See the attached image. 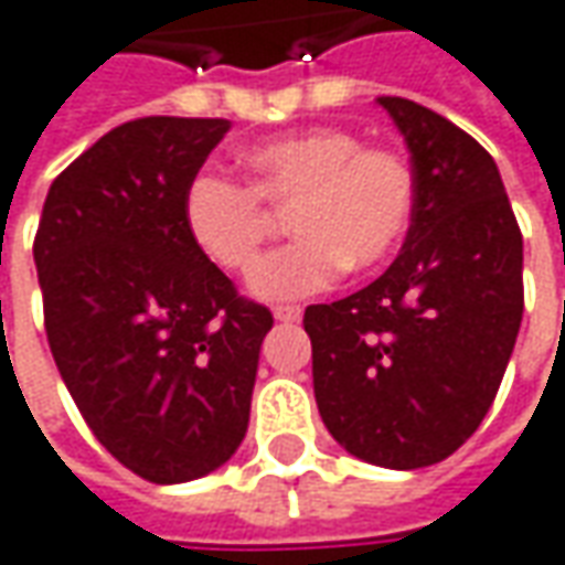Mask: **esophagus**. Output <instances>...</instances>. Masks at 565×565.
Wrapping results in <instances>:
<instances>
[{"mask_svg": "<svg viewBox=\"0 0 565 565\" xmlns=\"http://www.w3.org/2000/svg\"><path fill=\"white\" fill-rule=\"evenodd\" d=\"M302 309L300 306H294V302H278L275 306V319L278 321H300Z\"/></svg>", "mask_w": 565, "mask_h": 565, "instance_id": "obj_1", "label": "esophagus"}]
</instances>
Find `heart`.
Instances as JSON below:
<instances>
[{
	"mask_svg": "<svg viewBox=\"0 0 565 565\" xmlns=\"http://www.w3.org/2000/svg\"><path fill=\"white\" fill-rule=\"evenodd\" d=\"M249 184L196 174L184 196L186 231L209 263L246 275L275 231L267 209H290L297 241L275 249L253 275L263 300L309 297L343 268L372 271L403 244L416 212V171L391 147H362L347 127H309L246 152Z\"/></svg>",
	"mask_w": 565,
	"mask_h": 565,
	"instance_id": "heart-1",
	"label": "heart"
}]
</instances>
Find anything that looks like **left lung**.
Instances as JSON below:
<instances>
[{
	"label": "left lung",
	"mask_w": 565,
	"mask_h": 565,
	"mask_svg": "<svg viewBox=\"0 0 565 565\" xmlns=\"http://www.w3.org/2000/svg\"><path fill=\"white\" fill-rule=\"evenodd\" d=\"M413 152L416 212L379 281L306 306L321 422L384 469L447 459L488 416L515 347L522 231L491 152L403 96H379Z\"/></svg>",
	"instance_id": "1"
}]
</instances>
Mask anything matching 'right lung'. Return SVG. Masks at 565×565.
Instances as JSON below:
<instances>
[{"label":"right lung","instance_id":"add662e5","mask_svg":"<svg viewBox=\"0 0 565 565\" xmlns=\"http://www.w3.org/2000/svg\"><path fill=\"white\" fill-rule=\"evenodd\" d=\"M227 127H111L52 181L33 237L62 381L96 440L156 484L209 476L241 447L275 324L186 231V186Z\"/></svg>","mask_w":565,"mask_h":565}]
</instances>
